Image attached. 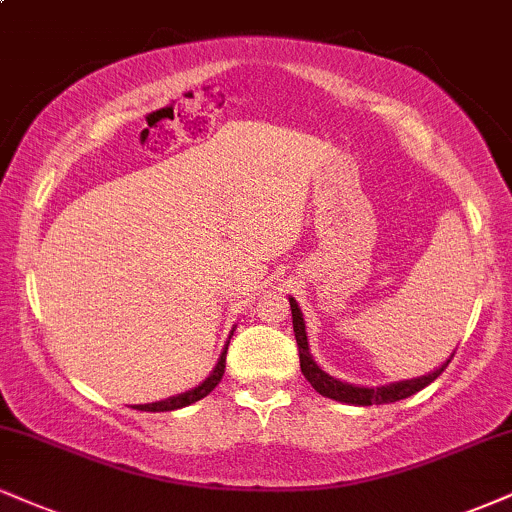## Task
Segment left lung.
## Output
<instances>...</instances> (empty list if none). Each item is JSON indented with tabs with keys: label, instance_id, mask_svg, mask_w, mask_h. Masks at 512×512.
I'll return each mask as SVG.
<instances>
[{
	"label": "left lung",
	"instance_id": "1",
	"mask_svg": "<svg viewBox=\"0 0 512 512\" xmlns=\"http://www.w3.org/2000/svg\"><path fill=\"white\" fill-rule=\"evenodd\" d=\"M291 315H293V331H295V341H298V355H300V369H303L305 379L310 381L312 389L322 393L326 398L341 400V403H350V405H384V403H396V400H403L412 396V393L422 391L424 386H429L432 381L439 377L443 369L448 367L446 360L443 365L436 369V372L427 374V377L420 379H410V381H398V384L391 386H381V389H360V386H350L343 384V381H336L334 377L322 372L312 360L310 348H307V334H305V322L303 315H300V307L295 300L291 298Z\"/></svg>",
	"mask_w": 512,
	"mask_h": 512
}]
</instances>
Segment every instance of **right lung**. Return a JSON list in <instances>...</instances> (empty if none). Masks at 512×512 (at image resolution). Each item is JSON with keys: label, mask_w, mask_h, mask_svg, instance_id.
I'll use <instances>...</instances> for the list:
<instances>
[{"label": "right lung", "mask_w": 512, "mask_h": 512, "mask_svg": "<svg viewBox=\"0 0 512 512\" xmlns=\"http://www.w3.org/2000/svg\"><path fill=\"white\" fill-rule=\"evenodd\" d=\"M226 350L229 346L224 348V353H221L217 367H214V372L209 374L207 381H202L200 386H195L193 391L188 393H181V396H174L169 400H159V403H150V405H135V410H145V412H166V410H178V408H186V405L195 403V400H202L207 396L209 391L214 389V386L219 384L221 377H224V367H226Z\"/></svg>", "instance_id": "obj_1"}]
</instances>
